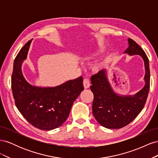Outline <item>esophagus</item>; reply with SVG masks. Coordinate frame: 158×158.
<instances>
[{"label": "esophagus", "mask_w": 158, "mask_h": 158, "mask_svg": "<svg viewBox=\"0 0 158 158\" xmlns=\"http://www.w3.org/2000/svg\"><path fill=\"white\" fill-rule=\"evenodd\" d=\"M83 84H84V88L87 89L89 87L90 85V82H89V80L88 78H85L84 80V82H83Z\"/></svg>", "instance_id": "1"}]
</instances>
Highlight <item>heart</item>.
<instances>
[{
    "mask_svg": "<svg viewBox=\"0 0 158 158\" xmlns=\"http://www.w3.org/2000/svg\"><path fill=\"white\" fill-rule=\"evenodd\" d=\"M95 55H96V52H90V53L85 56V59H92L93 56H94Z\"/></svg>",
    "mask_w": 158,
    "mask_h": 158,
    "instance_id": "b5f03b06",
    "label": "heart"
}]
</instances>
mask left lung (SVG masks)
Listing matches in <instances>:
<instances>
[{
    "label": "left lung",
    "mask_w": 158,
    "mask_h": 158,
    "mask_svg": "<svg viewBox=\"0 0 158 158\" xmlns=\"http://www.w3.org/2000/svg\"><path fill=\"white\" fill-rule=\"evenodd\" d=\"M128 47L125 51L130 55H140L144 61L145 85L135 95L121 96L113 92L106 74L100 70L91 77L90 89L94 94L92 112L97 121L103 127L118 129L131 123L144 108L150 89L149 60L144 51L133 40L128 39Z\"/></svg>",
    "instance_id": "1"
}]
</instances>
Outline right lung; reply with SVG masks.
<instances>
[{
	"mask_svg": "<svg viewBox=\"0 0 158 158\" xmlns=\"http://www.w3.org/2000/svg\"><path fill=\"white\" fill-rule=\"evenodd\" d=\"M31 41L19 51L14 62L11 84L16 106L31 125L41 130L58 128L67 119L72 106L84 90L83 78L69 80L53 88L33 86L22 73L21 66L26 59Z\"/></svg>",
	"mask_w": 158,
	"mask_h": 158,
	"instance_id": "right-lung-1",
	"label": "right lung"
}]
</instances>
